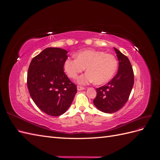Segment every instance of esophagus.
<instances>
[{"mask_svg":"<svg viewBox=\"0 0 160 160\" xmlns=\"http://www.w3.org/2000/svg\"><path fill=\"white\" fill-rule=\"evenodd\" d=\"M77 90H78V91H81V90H84L85 89V88H83V87L79 86V85L77 86Z\"/></svg>","mask_w":160,"mask_h":160,"instance_id":"esophagus-1","label":"esophagus"}]
</instances>
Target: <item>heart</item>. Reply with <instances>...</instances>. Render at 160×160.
I'll list each match as a JSON object with an SVG mask.
<instances>
[{"label": "heart", "instance_id": "obj_1", "mask_svg": "<svg viewBox=\"0 0 160 160\" xmlns=\"http://www.w3.org/2000/svg\"><path fill=\"white\" fill-rule=\"evenodd\" d=\"M76 59L67 58L64 70L71 79H76L85 68L88 72L81 75L78 83L87 85L95 82L98 85L108 83L118 70V62L115 56L103 51L87 49L76 52Z\"/></svg>", "mask_w": 160, "mask_h": 160}]
</instances>
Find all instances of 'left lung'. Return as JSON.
Instances as JSON below:
<instances>
[{
  "instance_id": "8db88e82",
  "label": "left lung",
  "mask_w": 160,
  "mask_h": 160,
  "mask_svg": "<svg viewBox=\"0 0 160 160\" xmlns=\"http://www.w3.org/2000/svg\"><path fill=\"white\" fill-rule=\"evenodd\" d=\"M119 60L118 73L107 85L97 88L93 99L95 107L104 113H112L127 103L134 83L133 68L128 58L114 48Z\"/></svg>"
}]
</instances>
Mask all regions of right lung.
Returning <instances> with one entry per match:
<instances>
[{
    "mask_svg": "<svg viewBox=\"0 0 160 160\" xmlns=\"http://www.w3.org/2000/svg\"><path fill=\"white\" fill-rule=\"evenodd\" d=\"M67 52L49 47L32 59L27 72V87L32 99L51 116L63 114L77 93V86L63 71Z\"/></svg>",
    "mask_w": 160,
    "mask_h": 160,
    "instance_id": "obj_1",
    "label": "right lung"
}]
</instances>
